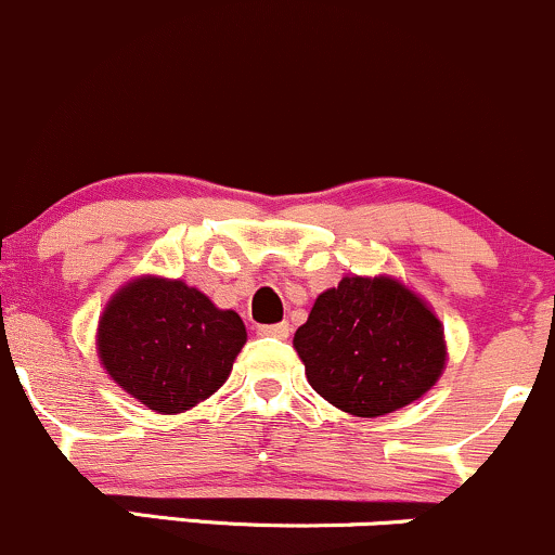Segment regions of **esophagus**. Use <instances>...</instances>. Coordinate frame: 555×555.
<instances>
[{
    "label": "esophagus",
    "instance_id": "esophagus-1",
    "mask_svg": "<svg viewBox=\"0 0 555 555\" xmlns=\"http://www.w3.org/2000/svg\"><path fill=\"white\" fill-rule=\"evenodd\" d=\"M257 333L259 335H270V338H288L291 325H288V322H275V325H259Z\"/></svg>",
    "mask_w": 555,
    "mask_h": 555
}]
</instances>
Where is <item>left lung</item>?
Wrapping results in <instances>:
<instances>
[{
	"mask_svg": "<svg viewBox=\"0 0 555 555\" xmlns=\"http://www.w3.org/2000/svg\"><path fill=\"white\" fill-rule=\"evenodd\" d=\"M294 346L311 388L357 416L416 401L446 364L440 320L390 278H344L320 294Z\"/></svg>",
	"mask_w": 555,
	"mask_h": 555,
	"instance_id": "left-lung-1",
	"label": "left lung"
}]
</instances>
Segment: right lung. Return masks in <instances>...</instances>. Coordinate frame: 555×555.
<instances>
[{
    "mask_svg": "<svg viewBox=\"0 0 555 555\" xmlns=\"http://www.w3.org/2000/svg\"><path fill=\"white\" fill-rule=\"evenodd\" d=\"M246 327L180 280L126 285L99 322V357L117 385L162 414L196 406L225 383Z\"/></svg>",
    "mask_w": 555,
    "mask_h": 555,
    "instance_id": "1",
    "label": "right lung"
}]
</instances>
